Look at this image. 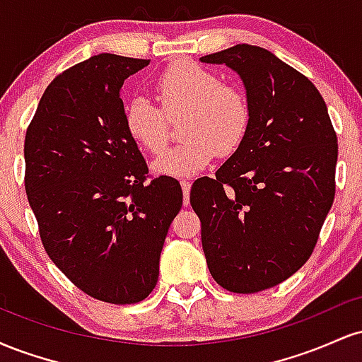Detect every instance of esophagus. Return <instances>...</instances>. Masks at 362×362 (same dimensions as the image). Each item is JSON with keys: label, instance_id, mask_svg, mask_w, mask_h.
<instances>
[{"label": "esophagus", "instance_id": "34e87169", "mask_svg": "<svg viewBox=\"0 0 362 362\" xmlns=\"http://www.w3.org/2000/svg\"><path fill=\"white\" fill-rule=\"evenodd\" d=\"M182 190H184V204H189V194H190V187H192V182L190 180H180Z\"/></svg>", "mask_w": 362, "mask_h": 362}]
</instances>
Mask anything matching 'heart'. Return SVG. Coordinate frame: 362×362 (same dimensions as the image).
<instances>
[{"instance_id":"obj_1","label":"heart","mask_w":362,"mask_h":362,"mask_svg":"<svg viewBox=\"0 0 362 362\" xmlns=\"http://www.w3.org/2000/svg\"><path fill=\"white\" fill-rule=\"evenodd\" d=\"M160 107L146 97H134L124 112L127 134L151 155H161L170 143V123L180 124L185 141L155 161L158 173L187 177L216 156H230L243 144L250 129V103L245 93L226 85L218 74L190 61L168 66L155 80Z\"/></svg>"}]
</instances>
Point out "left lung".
I'll return each mask as SVG.
<instances>
[{"label": "left lung", "mask_w": 362, "mask_h": 362, "mask_svg": "<svg viewBox=\"0 0 362 362\" xmlns=\"http://www.w3.org/2000/svg\"><path fill=\"white\" fill-rule=\"evenodd\" d=\"M242 76L250 103L243 144L190 190L214 281L250 294L281 284L313 253L335 197L339 144L325 100L305 74L257 45L201 57Z\"/></svg>", "instance_id": "1"}]
</instances>
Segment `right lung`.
<instances>
[{
    "mask_svg": "<svg viewBox=\"0 0 362 362\" xmlns=\"http://www.w3.org/2000/svg\"><path fill=\"white\" fill-rule=\"evenodd\" d=\"M148 59L98 54L57 74L25 134V192L44 250L88 296L112 305L155 289L182 207L180 184L153 177L127 134L120 88Z\"/></svg>",
    "mask_w": 362,
    "mask_h": 362,
    "instance_id": "obj_1",
    "label": "right lung"
}]
</instances>
